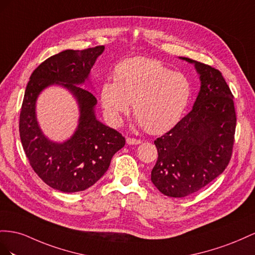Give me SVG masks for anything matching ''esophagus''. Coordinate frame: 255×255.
I'll return each mask as SVG.
<instances>
[{
    "label": "esophagus",
    "mask_w": 255,
    "mask_h": 255,
    "mask_svg": "<svg viewBox=\"0 0 255 255\" xmlns=\"http://www.w3.org/2000/svg\"><path fill=\"white\" fill-rule=\"evenodd\" d=\"M126 142H127V144H129V145H136V144H140V143H141V140L134 139V137H127Z\"/></svg>",
    "instance_id": "esophagus-1"
}]
</instances>
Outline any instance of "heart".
<instances>
[{
    "label": "heart",
    "mask_w": 255,
    "mask_h": 255,
    "mask_svg": "<svg viewBox=\"0 0 255 255\" xmlns=\"http://www.w3.org/2000/svg\"><path fill=\"white\" fill-rule=\"evenodd\" d=\"M113 78L101 85L100 100L114 125H120L132 103L133 114L145 130L163 133L176 125L190 99L188 78L154 59L124 60L115 66Z\"/></svg>",
    "instance_id": "b5f03b06"
}]
</instances>
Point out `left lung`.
Listing matches in <instances>:
<instances>
[{
	"mask_svg": "<svg viewBox=\"0 0 255 255\" xmlns=\"http://www.w3.org/2000/svg\"><path fill=\"white\" fill-rule=\"evenodd\" d=\"M200 74L201 90L192 110L155 140L158 159L151 181L172 198L201 190L227 168L235 141L234 96L221 72L188 57Z\"/></svg>",
	"mask_w": 255,
	"mask_h": 255,
	"instance_id": "8db88e82",
	"label": "left lung"
}]
</instances>
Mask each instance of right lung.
Wrapping results in <instances>:
<instances>
[{"label":"right lung","instance_id":"add662e5","mask_svg":"<svg viewBox=\"0 0 255 255\" xmlns=\"http://www.w3.org/2000/svg\"><path fill=\"white\" fill-rule=\"evenodd\" d=\"M104 46L84 50H65L50 56L30 77L20 110L19 132L26 158L41 180L62 192L83 191L107 172L111 159L125 145L115 129L96 120L97 100L84 83ZM51 84H61L77 98L80 119L77 131L62 144L48 140L38 127L34 104L39 93Z\"/></svg>","mask_w":255,"mask_h":255}]
</instances>
